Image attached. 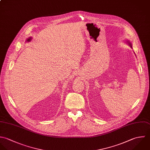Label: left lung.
<instances>
[{
    "label": "left lung",
    "mask_w": 150,
    "mask_h": 150,
    "mask_svg": "<svg viewBox=\"0 0 150 150\" xmlns=\"http://www.w3.org/2000/svg\"><path fill=\"white\" fill-rule=\"evenodd\" d=\"M130 46H131V45H130Z\"/></svg>",
    "instance_id": "obj_1"
}]
</instances>
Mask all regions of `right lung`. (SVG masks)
Here are the masks:
<instances>
[{
	"instance_id": "1",
	"label": "right lung",
	"mask_w": 150,
	"mask_h": 150,
	"mask_svg": "<svg viewBox=\"0 0 150 150\" xmlns=\"http://www.w3.org/2000/svg\"><path fill=\"white\" fill-rule=\"evenodd\" d=\"M30 38H29V39H27V41H30Z\"/></svg>"
}]
</instances>
